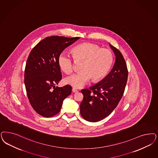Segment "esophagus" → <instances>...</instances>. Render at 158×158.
<instances>
[{"mask_svg":"<svg viewBox=\"0 0 158 158\" xmlns=\"http://www.w3.org/2000/svg\"><path fill=\"white\" fill-rule=\"evenodd\" d=\"M72 92L73 93L77 92H78V90L76 89V88L73 87V88H72Z\"/></svg>","mask_w":158,"mask_h":158,"instance_id":"obj_1","label":"esophagus"}]
</instances>
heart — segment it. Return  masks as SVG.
Masks as SVG:
<instances>
[{"label":"heart","mask_w":158,"mask_h":158,"mask_svg":"<svg viewBox=\"0 0 158 158\" xmlns=\"http://www.w3.org/2000/svg\"><path fill=\"white\" fill-rule=\"evenodd\" d=\"M72 57L65 52L58 56V64L66 74H71L74 69L73 60L82 63L80 72L66 78L68 85L81 88L89 81L90 78L97 81L107 75L113 63V52L108 49L102 48L99 45L91 43H83L76 45L71 49Z\"/></svg>","instance_id":"b5f03b06"}]
</instances>
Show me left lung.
<instances>
[{"label":"left lung","instance_id":"left-lung-1","mask_svg":"<svg viewBox=\"0 0 158 158\" xmlns=\"http://www.w3.org/2000/svg\"><path fill=\"white\" fill-rule=\"evenodd\" d=\"M110 46L116 57L112 70L98 83L81 90L83 98L80 105L81 114L90 122H97L110 114L125 90L128 74L125 60L118 49Z\"/></svg>","mask_w":158,"mask_h":158}]
</instances>
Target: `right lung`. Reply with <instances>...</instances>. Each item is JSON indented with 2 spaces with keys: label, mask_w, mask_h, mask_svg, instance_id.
<instances>
[{
  "label": "right lung",
  "mask_w": 158,
  "mask_h": 158,
  "mask_svg": "<svg viewBox=\"0 0 158 158\" xmlns=\"http://www.w3.org/2000/svg\"><path fill=\"white\" fill-rule=\"evenodd\" d=\"M79 37L50 36L40 41L28 55L24 71V84L33 109L44 117H51L60 110L63 101L71 94L67 85L55 87L62 79L58 56Z\"/></svg>",
  "instance_id": "obj_1"
}]
</instances>
